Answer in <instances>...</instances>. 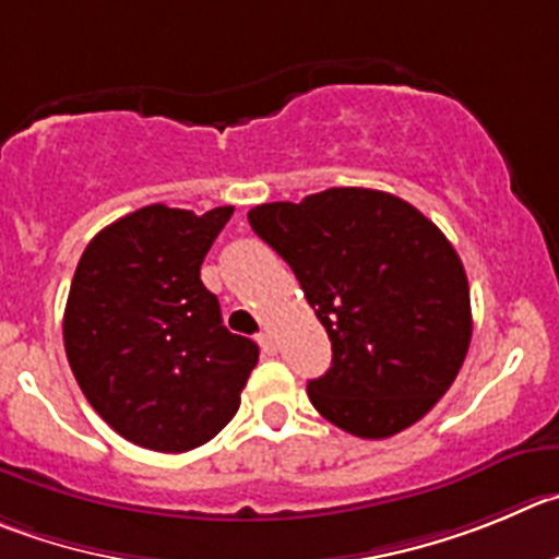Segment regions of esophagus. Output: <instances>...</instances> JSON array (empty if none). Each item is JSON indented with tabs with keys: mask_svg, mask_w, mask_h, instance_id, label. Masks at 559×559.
Returning <instances> with one entry per match:
<instances>
[{
	"mask_svg": "<svg viewBox=\"0 0 559 559\" xmlns=\"http://www.w3.org/2000/svg\"><path fill=\"white\" fill-rule=\"evenodd\" d=\"M259 344H262V350L267 353V356H275V353H278V342H275V333L273 331L259 333Z\"/></svg>",
	"mask_w": 559,
	"mask_h": 559,
	"instance_id": "1",
	"label": "esophagus"
}]
</instances>
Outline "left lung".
Listing matches in <instances>:
<instances>
[{
	"label": "left lung",
	"instance_id": "left-lung-1",
	"mask_svg": "<svg viewBox=\"0 0 559 559\" xmlns=\"http://www.w3.org/2000/svg\"><path fill=\"white\" fill-rule=\"evenodd\" d=\"M248 221L331 338V369L309 380L311 405L358 438L416 425L472 342L466 270L450 239L408 201L364 187L262 203Z\"/></svg>",
	"mask_w": 559,
	"mask_h": 559
}]
</instances>
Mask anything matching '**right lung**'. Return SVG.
I'll return each instance as SVG.
<instances>
[{
    "instance_id": "1",
    "label": "right lung",
    "mask_w": 559,
    "mask_h": 559,
    "mask_svg": "<svg viewBox=\"0 0 559 559\" xmlns=\"http://www.w3.org/2000/svg\"><path fill=\"white\" fill-rule=\"evenodd\" d=\"M231 215L151 203L102 228L76 264L62 317L68 364L96 414L145 450L187 452L215 438L259 361L201 281Z\"/></svg>"
}]
</instances>
